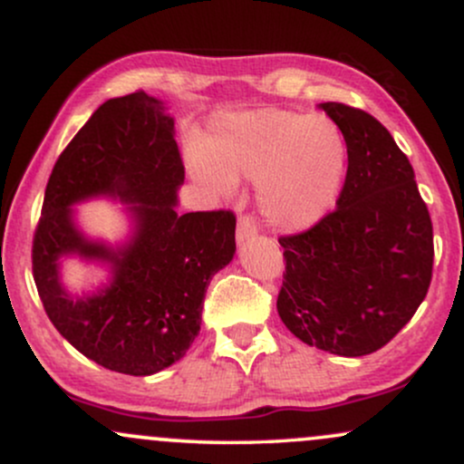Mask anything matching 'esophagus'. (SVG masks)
Returning a JSON list of instances; mask_svg holds the SVG:
<instances>
[{
    "mask_svg": "<svg viewBox=\"0 0 464 464\" xmlns=\"http://www.w3.org/2000/svg\"><path fill=\"white\" fill-rule=\"evenodd\" d=\"M253 236H257V218L253 214H242L237 220V242H246Z\"/></svg>",
    "mask_w": 464,
    "mask_h": 464,
    "instance_id": "esophagus-1",
    "label": "esophagus"
}]
</instances>
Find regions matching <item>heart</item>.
Wrapping results in <instances>:
<instances>
[{"instance_id":"1","label":"heart","mask_w":464,"mask_h":464,"mask_svg":"<svg viewBox=\"0 0 464 464\" xmlns=\"http://www.w3.org/2000/svg\"><path fill=\"white\" fill-rule=\"evenodd\" d=\"M205 159L222 180H259L264 214L284 228L314 225L338 196L344 143L332 120L281 109L220 117Z\"/></svg>"}]
</instances>
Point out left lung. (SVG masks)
<instances>
[{
    "instance_id": "8db88e82",
    "label": "left lung",
    "mask_w": 464,
    "mask_h": 464,
    "mask_svg": "<svg viewBox=\"0 0 464 464\" xmlns=\"http://www.w3.org/2000/svg\"><path fill=\"white\" fill-rule=\"evenodd\" d=\"M321 106L343 130L347 177L334 211L279 237L276 312L310 347L360 358L391 343L428 295L432 218L391 132L355 106Z\"/></svg>"
}]
</instances>
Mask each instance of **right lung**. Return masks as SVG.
Masks as SVG:
<instances>
[{"instance_id":"1","label":"right lung","mask_w":464,"mask_h":464,"mask_svg":"<svg viewBox=\"0 0 464 464\" xmlns=\"http://www.w3.org/2000/svg\"><path fill=\"white\" fill-rule=\"evenodd\" d=\"M185 165L174 120L146 92L106 100L61 152L32 239V275L45 314L89 360L124 375H152L185 355L200 332L207 285L236 253V214L179 216ZM137 201L133 242L121 251L84 240L68 207L89 195ZM76 252L114 264V284L73 302L57 257Z\"/></svg>"}]
</instances>
